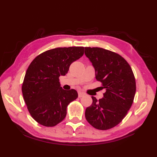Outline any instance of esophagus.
Segmentation results:
<instances>
[{
	"mask_svg": "<svg viewBox=\"0 0 157 157\" xmlns=\"http://www.w3.org/2000/svg\"><path fill=\"white\" fill-rule=\"evenodd\" d=\"M84 96V94L83 92H78V97L79 98H82V96Z\"/></svg>",
	"mask_w": 157,
	"mask_h": 157,
	"instance_id": "esophagus-1",
	"label": "esophagus"
}]
</instances>
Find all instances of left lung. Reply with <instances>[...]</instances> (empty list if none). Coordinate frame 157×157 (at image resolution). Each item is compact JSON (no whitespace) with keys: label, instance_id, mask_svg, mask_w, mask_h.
Listing matches in <instances>:
<instances>
[{"label":"left lung","instance_id":"left-lung-1","mask_svg":"<svg viewBox=\"0 0 157 157\" xmlns=\"http://www.w3.org/2000/svg\"><path fill=\"white\" fill-rule=\"evenodd\" d=\"M85 55L95 69L96 80L106 92L98 101L86 108L88 122L97 129L106 130L118 125L134 101L136 80L131 67L121 55L98 47H85Z\"/></svg>","mask_w":157,"mask_h":157}]
</instances>
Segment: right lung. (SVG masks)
<instances>
[{
	"instance_id": "obj_1",
	"label": "right lung",
	"mask_w": 157,
	"mask_h": 157,
	"mask_svg": "<svg viewBox=\"0 0 157 157\" xmlns=\"http://www.w3.org/2000/svg\"><path fill=\"white\" fill-rule=\"evenodd\" d=\"M84 47L56 48L33 60L26 71L22 94L29 113L36 121L53 127L65 119L67 107L78 98L74 89L65 90L59 77L67 73L73 62L84 55Z\"/></svg>"
}]
</instances>
